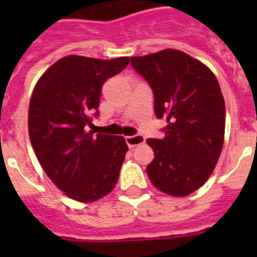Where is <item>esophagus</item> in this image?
I'll return each mask as SVG.
<instances>
[{
	"instance_id": "34e87169",
	"label": "esophagus",
	"mask_w": 257,
	"mask_h": 257,
	"mask_svg": "<svg viewBox=\"0 0 257 257\" xmlns=\"http://www.w3.org/2000/svg\"><path fill=\"white\" fill-rule=\"evenodd\" d=\"M125 140H126V144H128L129 148H135V147H139V145L144 144L145 137L141 136V135H136V136L125 137Z\"/></svg>"
}]
</instances>
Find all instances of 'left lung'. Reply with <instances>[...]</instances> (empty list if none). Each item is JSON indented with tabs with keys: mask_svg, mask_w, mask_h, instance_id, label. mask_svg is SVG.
I'll return each instance as SVG.
<instances>
[{
	"mask_svg": "<svg viewBox=\"0 0 257 257\" xmlns=\"http://www.w3.org/2000/svg\"><path fill=\"white\" fill-rule=\"evenodd\" d=\"M149 82L155 113L164 117V139H148L155 159L147 167L151 183L167 195L184 197L207 183L221 155L225 102L215 74L177 49L132 57Z\"/></svg>",
	"mask_w": 257,
	"mask_h": 257,
	"instance_id": "left-lung-1",
	"label": "left lung"
}]
</instances>
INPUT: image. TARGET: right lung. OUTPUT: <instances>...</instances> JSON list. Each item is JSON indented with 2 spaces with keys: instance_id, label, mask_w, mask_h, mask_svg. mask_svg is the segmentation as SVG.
<instances>
[{
  "instance_id": "1",
  "label": "right lung",
  "mask_w": 257,
  "mask_h": 257,
  "mask_svg": "<svg viewBox=\"0 0 257 257\" xmlns=\"http://www.w3.org/2000/svg\"><path fill=\"white\" fill-rule=\"evenodd\" d=\"M129 64L70 54L38 78L28 113V129L42 169L68 197L93 203L113 191L128 145L122 136L86 131L98 114L101 86Z\"/></svg>"
}]
</instances>
